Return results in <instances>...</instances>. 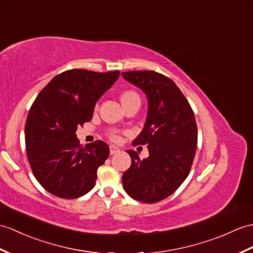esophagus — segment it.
I'll use <instances>...</instances> for the list:
<instances>
[{"mask_svg": "<svg viewBox=\"0 0 253 253\" xmlns=\"http://www.w3.org/2000/svg\"><path fill=\"white\" fill-rule=\"evenodd\" d=\"M120 151H121V149L117 148L116 145H110V154H111V155L120 153Z\"/></svg>", "mask_w": 253, "mask_h": 253, "instance_id": "esophagus-1", "label": "esophagus"}]
</instances>
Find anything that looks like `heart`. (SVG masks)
<instances>
[{"label":"heart","mask_w":253,"mask_h":253,"mask_svg":"<svg viewBox=\"0 0 253 253\" xmlns=\"http://www.w3.org/2000/svg\"><path fill=\"white\" fill-rule=\"evenodd\" d=\"M136 98H139L136 92L131 91V90H127L125 92H123V95L121 97V100H122V103H125V102L129 101V100H132V99H136ZM110 138L112 139V140H114V141L119 140V136H117L115 132L110 133Z\"/></svg>","instance_id":"b5f03b06"}]
</instances>
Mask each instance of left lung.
<instances>
[{
  "label": "left lung",
  "instance_id": "8db88e82",
  "mask_svg": "<svg viewBox=\"0 0 253 253\" xmlns=\"http://www.w3.org/2000/svg\"><path fill=\"white\" fill-rule=\"evenodd\" d=\"M148 98V115L133 144H146L149 157L140 160L128 150L131 165L123 174V186L131 198L157 203L183 183L190 173L197 145V126L191 105L167 76L155 71L122 72Z\"/></svg>",
  "mask_w": 253,
  "mask_h": 253
}]
</instances>
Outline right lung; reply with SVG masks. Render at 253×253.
<instances>
[{
    "mask_svg": "<svg viewBox=\"0 0 253 253\" xmlns=\"http://www.w3.org/2000/svg\"><path fill=\"white\" fill-rule=\"evenodd\" d=\"M119 76L120 71L69 70L56 75L34 100L25 127L27 156L34 177L52 195L78 198L95 186L109 145L97 140L83 146L75 132L92 119L97 101Z\"/></svg>",
    "mask_w": 253,
    "mask_h": 253,
    "instance_id": "obj_1",
    "label": "right lung"
}]
</instances>
